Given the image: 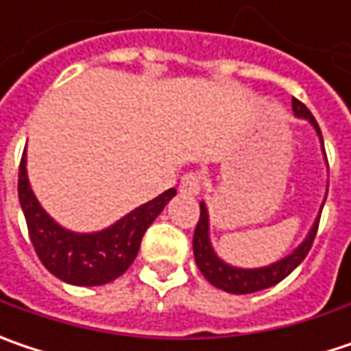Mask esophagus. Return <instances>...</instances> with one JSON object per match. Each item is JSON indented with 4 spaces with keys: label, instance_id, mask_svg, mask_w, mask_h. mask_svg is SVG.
I'll use <instances>...</instances> for the list:
<instances>
[{
    "label": "esophagus",
    "instance_id": "obj_1",
    "mask_svg": "<svg viewBox=\"0 0 351 351\" xmlns=\"http://www.w3.org/2000/svg\"><path fill=\"white\" fill-rule=\"evenodd\" d=\"M202 189V175L198 171H191L180 178V191L184 195H198Z\"/></svg>",
    "mask_w": 351,
    "mask_h": 351
}]
</instances>
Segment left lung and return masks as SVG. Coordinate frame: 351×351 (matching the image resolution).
Wrapping results in <instances>:
<instances>
[{
  "label": "left lung",
  "mask_w": 351,
  "mask_h": 351,
  "mask_svg": "<svg viewBox=\"0 0 351 351\" xmlns=\"http://www.w3.org/2000/svg\"><path fill=\"white\" fill-rule=\"evenodd\" d=\"M292 109H294V113L298 114V117L308 119L314 125V129L318 131L319 138H322L319 125L316 123L314 114L310 113V109L302 101H298V99H292ZM322 145H324V141H322ZM318 224L319 220H316L308 238L300 244L290 256H286L284 260L276 262V264H270L266 268L242 270V268H234V266L224 264L215 254V250L210 246V240H208V215H206V206L202 202L200 204V218L196 222L195 237H193V250H195L196 266L202 272V276L208 280L213 286L220 288V290L230 292V294H252V292L270 288V286L282 282V280L286 278L298 266L304 258L308 256V252H310V248L314 244L316 232H318Z\"/></svg>",
  "instance_id": "1"
}]
</instances>
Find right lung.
<instances>
[{
  "label": "right lung",
  "mask_w": 351,
  "mask_h": 351,
  "mask_svg": "<svg viewBox=\"0 0 351 351\" xmlns=\"http://www.w3.org/2000/svg\"><path fill=\"white\" fill-rule=\"evenodd\" d=\"M17 193L27 232L41 264L53 276L75 286H101L125 274L138 254L147 228L176 195L175 189H169L155 200L134 208L131 215L121 218L107 230L75 234L53 222L39 206L27 180L25 153L19 162Z\"/></svg>",
  "instance_id": "right-lung-1"
}]
</instances>
